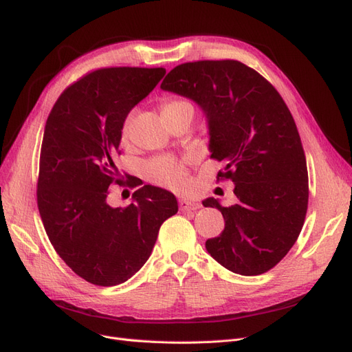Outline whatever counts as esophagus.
Returning <instances> with one entry per match:
<instances>
[{
	"label": "esophagus",
	"instance_id": "obj_1",
	"mask_svg": "<svg viewBox=\"0 0 352 352\" xmlns=\"http://www.w3.org/2000/svg\"><path fill=\"white\" fill-rule=\"evenodd\" d=\"M179 207L182 211H190V210H198L201 208V204L198 201L192 198H182L179 201Z\"/></svg>",
	"mask_w": 352,
	"mask_h": 352
}]
</instances>
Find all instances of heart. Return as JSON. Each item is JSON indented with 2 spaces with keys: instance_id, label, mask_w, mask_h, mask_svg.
Returning <instances> with one entry per match:
<instances>
[{
  "instance_id": "1",
  "label": "heart",
  "mask_w": 352,
  "mask_h": 352,
  "mask_svg": "<svg viewBox=\"0 0 352 352\" xmlns=\"http://www.w3.org/2000/svg\"><path fill=\"white\" fill-rule=\"evenodd\" d=\"M182 110H192V104L184 98H168L163 104V114H173ZM132 116L129 114L123 122L122 127V136L126 138L129 132ZM142 172L148 180L154 184L164 185L168 188H180L186 182V168L180 160L172 155H162L146 162L142 167Z\"/></svg>"
}]
</instances>
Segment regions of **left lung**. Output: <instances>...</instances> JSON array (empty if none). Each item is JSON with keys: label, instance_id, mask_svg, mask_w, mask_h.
Instances as JSON below:
<instances>
[{"label": "left lung", "instance_id": "1", "mask_svg": "<svg viewBox=\"0 0 352 352\" xmlns=\"http://www.w3.org/2000/svg\"><path fill=\"white\" fill-rule=\"evenodd\" d=\"M163 91L192 100L204 113L211 157L225 163L217 179H232L238 202L223 207L225 230L206 242L223 267L263 274L289 252L308 204L304 148L294 117L273 85L236 60H204L176 66Z\"/></svg>", "mask_w": 352, "mask_h": 352}]
</instances>
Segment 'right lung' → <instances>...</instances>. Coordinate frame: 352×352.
<instances>
[{"instance_id":"add662e5","label":"right lung","mask_w":352,"mask_h":352,"mask_svg":"<svg viewBox=\"0 0 352 352\" xmlns=\"http://www.w3.org/2000/svg\"><path fill=\"white\" fill-rule=\"evenodd\" d=\"M166 69H98L73 83L52 107L41 148L38 208L47 235L69 267L89 283L114 286L150 258L160 226L177 212L168 190L144 185L127 207H111L119 184L123 122ZM129 186L141 182L129 177Z\"/></svg>"}]
</instances>
